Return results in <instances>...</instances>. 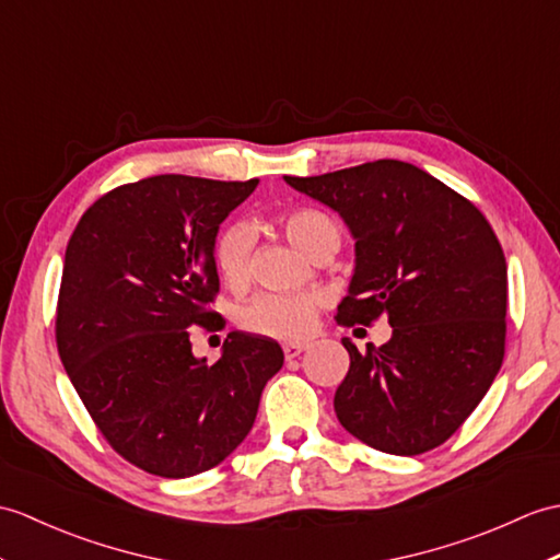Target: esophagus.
I'll use <instances>...</instances> for the list:
<instances>
[{
	"mask_svg": "<svg viewBox=\"0 0 560 560\" xmlns=\"http://www.w3.org/2000/svg\"><path fill=\"white\" fill-rule=\"evenodd\" d=\"M305 348H307L305 343H283V355H285V360H293L301 355Z\"/></svg>",
	"mask_w": 560,
	"mask_h": 560,
	"instance_id": "obj_1",
	"label": "esophagus"
}]
</instances>
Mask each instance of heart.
<instances>
[{"label":"heart","mask_w":560,"mask_h":560,"mask_svg":"<svg viewBox=\"0 0 560 560\" xmlns=\"http://www.w3.org/2000/svg\"><path fill=\"white\" fill-rule=\"evenodd\" d=\"M281 224L295 248H301L312 259L329 250L336 253L341 243L336 221L315 207H298L283 217ZM253 245L255 231L245 221H233L219 231L212 255L219 277L229 289H241L248 281ZM322 301L324 295L319 291L257 293L238 310V324L248 334L265 336V339L301 341L315 327Z\"/></svg>","instance_id":"obj_1"}]
</instances>
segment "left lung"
I'll use <instances>...</instances> for the list:
<instances>
[{
	"label": "left lung",
	"instance_id": "obj_1",
	"mask_svg": "<svg viewBox=\"0 0 560 560\" xmlns=\"http://www.w3.org/2000/svg\"><path fill=\"white\" fill-rule=\"evenodd\" d=\"M285 184L343 219L355 269L346 327L388 317L382 348L343 339L350 368L334 410L376 451L420 456L456 432L497 380L509 275L477 207L415 164L380 160Z\"/></svg>",
	"mask_w": 560,
	"mask_h": 560
}]
</instances>
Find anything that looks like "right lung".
<instances>
[{"label": "right lung", "mask_w": 560, "mask_h": 560, "mask_svg": "<svg viewBox=\"0 0 560 560\" xmlns=\"http://www.w3.org/2000/svg\"><path fill=\"white\" fill-rule=\"evenodd\" d=\"M259 180L162 174L114 188L78 221L63 257L57 348L112 448L168 479L219 465L255 424L283 365L277 341L231 331L221 358L192 355L190 329H221V221Z\"/></svg>", "instance_id": "1"}]
</instances>
